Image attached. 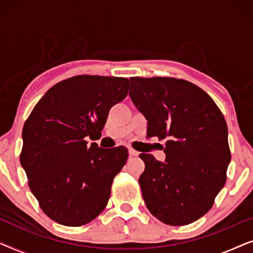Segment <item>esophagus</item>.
Segmentation results:
<instances>
[{
	"label": "esophagus",
	"instance_id": "esophagus-1",
	"mask_svg": "<svg viewBox=\"0 0 253 253\" xmlns=\"http://www.w3.org/2000/svg\"><path fill=\"white\" fill-rule=\"evenodd\" d=\"M129 154H130V157H137V155L139 154V152L134 151L133 148H129Z\"/></svg>",
	"mask_w": 253,
	"mask_h": 253
}]
</instances>
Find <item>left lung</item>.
<instances>
[{
    "instance_id": "obj_1",
    "label": "left lung",
    "mask_w": 253,
    "mask_h": 253,
    "mask_svg": "<svg viewBox=\"0 0 253 253\" xmlns=\"http://www.w3.org/2000/svg\"><path fill=\"white\" fill-rule=\"evenodd\" d=\"M129 95L147 120V136L166 139L164 162L139 155L145 204L166 224L192 223L226 183L231 159L226 120L205 91L182 79L132 77Z\"/></svg>"
}]
</instances>
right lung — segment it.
<instances>
[{
  "mask_svg": "<svg viewBox=\"0 0 253 253\" xmlns=\"http://www.w3.org/2000/svg\"><path fill=\"white\" fill-rule=\"evenodd\" d=\"M127 87V78L76 76L48 89L26 120L20 164L51 220L83 226L106 207L127 150L89 146L87 138L99 139L110 108L126 98Z\"/></svg>",
  "mask_w": 253,
  "mask_h": 253,
  "instance_id": "add662e5",
  "label": "right lung"
}]
</instances>
